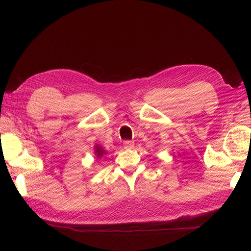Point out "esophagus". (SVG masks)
I'll return each mask as SVG.
<instances>
[{"instance_id":"34e87169","label":"esophagus","mask_w":251,"mask_h":251,"mask_svg":"<svg viewBox=\"0 0 251 251\" xmlns=\"http://www.w3.org/2000/svg\"><path fill=\"white\" fill-rule=\"evenodd\" d=\"M132 147H134V141H131V140H125L124 141V148L125 149H131Z\"/></svg>"}]
</instances>
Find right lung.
<instances>
[{
	"label": "right lung",
	"instance_id": "1",
	"mask_svg": "<svg viewBox=\"0 0 251 251\" xmlns=\"http://www.w3.org/2000/svg\"><path fill=\"white\" fill-rule=\"evenodd\" d=\"M95 154H96V156H97L98 158H100L101 156H103L104 154H105V151L103 150L102 149V147H100V146H96L95 147Z\"/></svg>",
	"mask_w": 251,
	"mask_h": 251
}]
</instances>
